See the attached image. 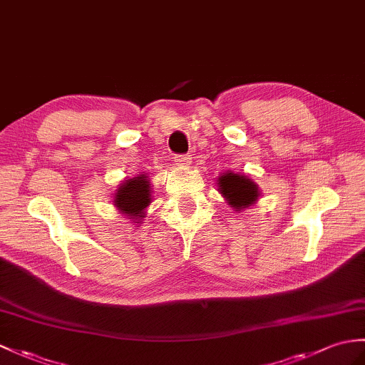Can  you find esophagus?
I'll use <instances>...</instances> for the list:
<instances>
[{
  "mask_svg": "<svg viewBox=\"0 0 365 365\" xmlns=\"http://www.w3.org/2000/svg\"><path fill=\"white\" fill-rule=\"evenodd\" d=\"M174 162H175L177 166L186 168L188 165H191V157L190 155H175L174 157Z\"/></svg>",
  "mask_w": 365,
  "mask_h": 365,
  "instance_id": "obj_1",
  "label": "esophagus"
}]
</instances>
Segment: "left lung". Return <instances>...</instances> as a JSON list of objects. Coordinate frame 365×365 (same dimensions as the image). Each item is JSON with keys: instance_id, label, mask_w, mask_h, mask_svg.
Here are the masks:
<instances>
[{"instance_id": "left-lung-1", "label": "left lung", "mask_w": 365, "mask_h": 365, "mask_svg": "<svg viewBox=\"0 0 365 365\" xmlns=\"http://www.w3.org/2000/svg\"><path fill=\"white\" fill-rule=\"evenodd\" d=\"M217 182L219 191L225 197L228 205H232L236 211L247 208L258 200V185L249 177L228 171L219 177Z\"/></svg>"}]
</instances>
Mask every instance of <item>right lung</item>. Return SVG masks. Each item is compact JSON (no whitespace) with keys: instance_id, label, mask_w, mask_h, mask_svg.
Wrapping results in <instances>:
<instances>
[{"instance_id":"1","label":"right lung","mask_w":365,"mask_h":365,"mask_svg":"<svg viewBox=\"0 0 365 365\" xmlns=\"http://www.w3.org/2000/svg\"><path fill=\"white\" fill-rule=\"evenodd\" d=\"M150 190L149 177L140 174L118 186L113 203L123 215L140 222L144 217V210L150 203Z\"/></svg>"}]
</instances>
